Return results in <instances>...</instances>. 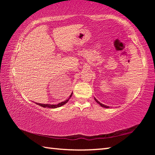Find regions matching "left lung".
Listing matches in <instances>:
<instances>
[{"label":"left lung","mask_w":155,"mask_h":155,"mask_svg":"<svg viewBox=\"0 0 155 155\" xmlns=\"http://www.w3.org/2000/svg\"><path fill=\"white\" fill-rule=\"evenodd\" d=\"M94 100H95L96 101V102L97 103H98L100 105H101V107H104V108H109V107H108V106H107V105H104V104H102V103H100V102L98 101V100H97L96 98H94Z\"/></svg>","instance_id":"obj_1"}]
</instances>
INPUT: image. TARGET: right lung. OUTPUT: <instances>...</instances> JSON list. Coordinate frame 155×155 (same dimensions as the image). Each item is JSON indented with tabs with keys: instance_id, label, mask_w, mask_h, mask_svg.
<instances>
[{
	"instance_id": "obj_1",
	"label": "right lung",
	"mask_w": 155,
	"mask_h": 155,
	"mask_svg": "<svg viewBox=\"0 0 155 155\" xmlns=\"http://www.w3.org/2000/svg\"><path fill=\"white\" fill-rule=\"evenodd\" d=\"M72 96V94H70V97H69V98H68L67 100H65V101L61 102V103H59V104H41V103H35V104H38V105H40V107H44V108H46V107H47V108H52V109L57 108V107H61V106L64 105V104H66V103H68V101H69V100H70V98H71Z\"/></svg>"
}]
</instances>
